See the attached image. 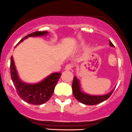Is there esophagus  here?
I'll list each match as a JSON object with an SVG mask.
<instances>
[{"label": "esophagus", "mask_w": 132, "mask_h": 132, "mask_svg": "<svg viewBox=\"0 0 132 132\" xmlns=\"http://www.w3.org/2000/svg\"><path fill=\"white\" fill-rule=\"evenodd\" d=\"M72 65L71 64H67L66 66L65 67V69L67 70V71H70V70L72 69Z\"/></svg>", "instance_id": "esophagus-1"}]
</instances>
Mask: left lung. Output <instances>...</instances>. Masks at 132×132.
<instances>
[{"label":"left lung","instance_id":"8db88e82","mask_svg":"<svg viewBox=\"0 0 132 132\" xmlns=\"http://www.w3.org/2000/svg\"><path fill=\"white\" fill-rule=\"evenodd\" d=\"M110 46L111 47H115L111 41H110ZM72 88L74 96L80 102L86 105H96L107 100L113 92L115 87L110 93L105 95H91L81 89L80 80L76 76H74Z\"/></svg>","mask_w":132,"mask_h":132}]
</instances>
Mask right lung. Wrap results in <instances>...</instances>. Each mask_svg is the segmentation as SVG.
Here are the masks:
<instances>
[{
  "mask_svg": "<svg viewBox=\"0 0 132 132\" xmlns=\"http://www.w3.org/2000/svg\"><path fill=\"white\" fill-rule=\"evenodd\" d=\"M48 34V32L46 31L33 32L23 37L17 45L28 37H41L46 36ZM10 73L19 96L24 102L33 105L43 104L51 98L53 95L55 86L61 75V72H53L39 82L34 84L24 82L19 78L13 56L11 57Z\"/></svg>",
  "mask_w": 132,
  "mask_h": 132,
  "instance_id": "right-lung-1",
  "label": "right lung"
}]
</instances>
